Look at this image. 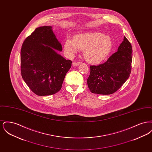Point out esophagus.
Instances as JSON below:
<instances>
[{
	"label": "esophagus",
	"mask_w": 152,
	"mask_h": 152,
	"mask_svg": "<svg viewBox=\"0 0 152 152\" xmlns=\"http://www.w3.org/2000/svg\"><path fill=\"white\" fill-rule=\"evenodd\" d=\"M79 62H76V61H74V62H73V66H77V65H79Z\"/></svg>",
	"instance_id": "esophagus-1"
}]
</instances>
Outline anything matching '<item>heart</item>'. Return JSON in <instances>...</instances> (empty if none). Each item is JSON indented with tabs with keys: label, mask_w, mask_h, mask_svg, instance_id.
I'll list each match as a JSON object with an SVG mask.
<instances>
[{
	"label": "heart",
	"mask_w": 152,
	"mask_h": 152,
	"mask_svg": "<svg viewBox=\"0 0 152 152\" xmlns=\"http://www.w3.org/2000/svg\"><path fill=\"white\" fill-rule=\"evenodd\" d=\"M112 41L109 36L100 32L77 34L73 40L66 39L64 43V51L69 57H73L79 50H83V55L91 63H99L108 56L112 49Z\"/></svg>",
	"instance_id": "1"
}]
</instances>
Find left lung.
I'll return each instance as SVG.
<instances>
[{
  "mask_svg": "<svg viewBox=\"0 0 152 152\" xmlns=\"http://www.w3.org/2000/svg\"><path fill=\"white\" fill-rule=\"evenodd\" d=\"M132 47L125 36L117 51L100 65H91L87 79L92 93L111 94L120 89L129 78L132 69Z\"/></svg>",
  "mask_w": 152,
  "mask_h": 152,
  "instance_id": "1",
  "label": "left lung"
}]
</instances>
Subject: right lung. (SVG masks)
I'll return each instance as SVG.
<instances>
[{
  "label": "right lung",
  "instance_id": "obj_1",
  "mask_svg": "<svg viewBox=\"0 0 152 152\" xmlns=\"http://www.w3.org/2000/svg\"><path fill=\"white\" fill-rule=\"evenodd\" d=\"M62 51L51 26L40 27L22 44L20 65L22 78L38 96L55 94L61 88L72 61L57 51Z\"/></svg>",
  "mask_w": 152,
  "mask_h": 152
}]
</instances>
